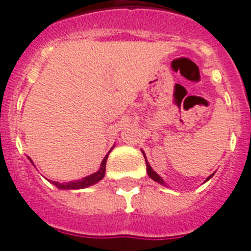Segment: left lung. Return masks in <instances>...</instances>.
I'll return each mask as SVG.
<instances>
[{
	"label": "left lung",
	"instance_id": "8db88e82",
	"mask_svg": "<svg viewBox=\"0 0 251 251\" xmlns=\"http://www.w3.org/2000/svg\"><path fill=\"white\" fill-rule=\"evenodd\" d=\"M144 158H146V157H144ZM146 164H147V173H148V176H151V178L153 179V180H155V181H158V183H159V184H163V185H165V183H164V180H163V179H162V176H158V174L155 173V172H154L153 169H151V165H149V163L147 162V159H146ZM213 176H214V174H211V176H209L208 178H206L205 181H208L209 179H210Z\"/></svg>",
	"mask_w": 251,
	"mask_h": 251
}]
</instances>
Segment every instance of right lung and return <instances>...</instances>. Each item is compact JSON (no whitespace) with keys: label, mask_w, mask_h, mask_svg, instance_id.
Listing matches in <instances>:
<instances>
[{"label":"right lung","mask_w":251,"mask_h":251,"mask_svg":"<svg viewBox=\"0 0 251 251\" xmlns=\"http://www.w3.org/2000/svg\"><path fill=\"white\" fill-rule=\"evenodd\" d=\"M112 151V149H110ZM109 154V153H108ZM108 154L104 157V159L102 160V164H100V171L96 172V173L91 174V176H86L82 180H77V181H70V183H58V181H52V183L56 185L58 189H83V188L91 187L93 184L98 183L100 180H102L104 178V173H105V163H107V158ZM31 160V159H29ZM32 162V160H31Z\"/></svg>","instance_id":"right-lung-1"}]
</instances>
